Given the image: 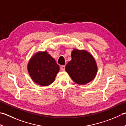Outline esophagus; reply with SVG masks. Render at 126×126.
I'll use <instances>...</instances> for the list:
<instances>
[{
	"instance_id": "esophagus-1",
	"label": "esophagus",
	"mask_w": 126,
	"mask_h": 126,
	"mask_svg": "<svg viewBox=\"0 0 126 126\" xmlns=\"http://www.w3.org/2000/svg\"><path fill=\"white\" fill-rule=\"evenodd\" d=\"M61 69L62 71H64L65 70V65H62L61 67Z\"/></svg>"
}]
</instances>
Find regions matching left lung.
<instances>
[{"label": "left lung", "instance_id": "left-lung-1", "mask_svg": "<svg viewBox=\"0 0 126 126\" xmlns=\"http://www.w3.org/2000/svg\"><path fill=\"white\" fill-rule=\"evenodd\" d=\"M65 71L75 83L85 85L95 78L97 66L90 53L74 49L71 52V60L65 66Z\"/></svg>", "mask_w": 126, "mask_h": 126}]
</instances>
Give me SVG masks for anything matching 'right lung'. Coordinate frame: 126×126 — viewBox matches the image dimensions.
Wrapping results in <instances>:
<instances>
[{
  "instance_id": "add662e5",
  "label": "right lung",
  "mask_w": 126,
  "mask_h": 126,
  "mask_svg": "<svg viewBox=\"0 0 126 126\" xmlns=\"http://www.w3.org/2000/svg\"><path fill=\"white\" fill-rule=\"evenodd\" d=\"M28 71L31 78L37 84L48 86L55 80L60 66L46 51L39 52L29 61Z\"/></svg>"
}]
</instances>
